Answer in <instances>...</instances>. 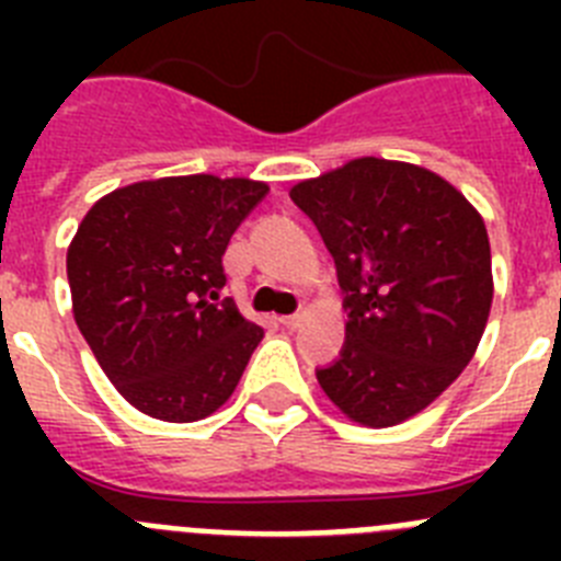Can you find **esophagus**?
I'll list each match as a JSON object with an SVG mask.
<instances>
[{"mask_svg": "<svg viewBox=\"0 0 561 561\" xmlns=\"http://www.w3.org/2000/svg\"><path fill=\"white\" fill-rule=\"evenodd\" d=\"M280 323H284L286 329H297V325L304 323V314H300V311H297V314H284L280 317Z\"/></svg>", "mask_w": 561, "mask_h": 561, "instance_id": "34e87169", "label": "esophagus"}]
</instances>
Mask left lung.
<instances>
[{
	"label": "left lung",
	"instance_id": "8db88e82",
	"mask_svg": "<svg viewBox=\"0 0 561 561\" xmlns=\"http://www.w3.org/2000/svg\"><path fill=\"white\" fill-rule=\"evenodd\" d=\"M348 309L340 359L317 381L365 427L421 413L478 351L492 309V250L480 213L438 173L359 157L297 182Z\"/></svg>",
	"mask_w": 561,
	"mask_h": 561
}]
</instances>
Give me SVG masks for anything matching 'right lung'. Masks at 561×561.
<instances>
[{
	"label": "right lung",
	"mask_w": 561,
	"mask_h": 561,
	"mask_svg": "<svg viewBox=\"0 0 561 561\" xmlns=\"http://www.w3.org/2000/svg\"><path fill=\"white\" fill-rule=\"evenodd\" d=\"M270 185L210 173L134 182L83 216L67 250L72 314L117 393L173 424L207 419L264 329L241 317L221 255Z\"/></svg>",
	"instance_id": "obj_1"
}]
</instances>
